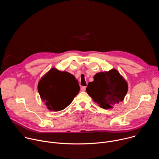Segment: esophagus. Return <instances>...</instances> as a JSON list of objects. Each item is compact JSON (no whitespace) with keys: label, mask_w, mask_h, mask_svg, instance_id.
Listing matches in <instances>:
<instances>
[{"label":"esophagus","mask_w":159,"mask_h":159,"mask_svg":"<svg viewBox=\"0 0 159 159\" xmlns=\"http://www.w3.org/2000/svg\"><path fill=\"white\" fill-rule=\"evenodd\" d=\"M80 89H81L82 91H85V90H86V86H83V87H82Z\"/></svg>","instance_id":"obj_1"}]
</instances>
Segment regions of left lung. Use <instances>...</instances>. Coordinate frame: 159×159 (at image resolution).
Instances as JSON below:
<instances>
[{
    "mask_svg": "<svg viewBox=\"0 0 159 159\" xmlns=\"http://www.w3.org/2000/svg\"><path fill=\"white\" fill-rule=\"evenodd\" d=\"M87 93L103 109H111L123 101L128 91V84L116 69L96 74L94 81L88 84Z\"/></svg>",
    "mask_w": 159,
    "mask_h": 159,
    "instance_id": "8db88e82",
    "label": "left lung"
}]
</instances>
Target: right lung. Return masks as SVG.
<instances>
[{
  "label": "right lung",
  "mask_w": 159,
  "mask_h": 159,
  "mask_svg": "<svg viewBox=\"0 0 159 159\" xmlns=\"http://www.w3.org/2000/svg\"><path fill=\"white\" fill-rule=\"evenodd\" d=\"M38 90L48 109L58 111L70 104L79 93L80 87L73 75L53 68L41 78Z\"/></svg>",
  "instance_id": "add662e5"
}]
</instances>
